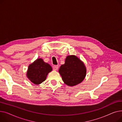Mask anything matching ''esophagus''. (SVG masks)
<instances>
[{"instance_id":"34e87169","label":"esophagus","mask_w":122,"mask_h":122,"mask_svg":"<svg viewBox=\"0 0 122 122\" xmlns=\"http://www.w3.org/2000/svg\"><path fill=\"white\" fill-rule=\"evenodd\" d=\"M58 67H59L58 65H54L53 66V69L56 71V70H57L58 69Z\"/></svg>"}]
</instances>
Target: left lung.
<instances>
[{
    "instance_id": "1",
    "label": "left lung",
    "mask_w": 122,
    "mask_h": 122,
    "mask_svg": "<svg viewBox=\"0 0 122 122\" xmlns=\"http://www.w3.org/2000/svg\"><path fill=\"white\" fill-rule=\"evenodd\" d=\"M63 81L69 86H74L81 83L86 75V68L78 57L71 55L67 57L65 64L59 70Z\"/></svg>"
}]
</instances>
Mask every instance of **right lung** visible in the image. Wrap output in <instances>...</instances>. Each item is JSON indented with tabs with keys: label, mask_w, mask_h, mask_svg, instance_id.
Wrapping results in <instances>:
<instances>
[{
	"label": "right lung",
	"mask_w": 122,
	"mask_h": 122,
	"mask_svg": "<svg viewBox=\"0 0 122 122\" xmlns=\"http://www.w3.org/2000/svg\"><path fill=\"white\" fill-rule=\"evenodd\" d=\"M52 71V68L42 59H38L29 66L27 76L36 85H39L46 80L47 74Z\"/></svg>",
	"instance_id": "right-lung-1"
}]
</instances>
